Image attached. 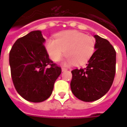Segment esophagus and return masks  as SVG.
Returning <instances> with one entry per match:
<instances>
[{
  "mask_svg": "<svg viewBox=\"0 0 127 127\" xmlns=\"http://www.w3.org/2000/svg\"><path fill=\"white\" fill-rule=\"evenodd\" d=\"M66 70H67V68H64V67L62 68V71L63 72L66 71Z\"/></svg>",
  "mask_w": 127,
  "mask_h": 127,
  "instance_id": "obj_1",
  "label": "esophagus"
}]
</instances>
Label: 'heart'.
Wrapping results in <instances>:
<instances>
[{"label": "heart", "instance_id": "obj_1", "mask_svg": "<svg viewBox=\"0 0 127 127\" xmlns=\"http://www.w3.org/2000/svg\"><path fill=\"white\" fill-rule=\"evenodd\" d=\"M45 48L50 58L57 62L64 55L66 65L80 66L88 61L94 53L95 41L92 36L77 31H65L56 35L55 39H49Z\"/></svg>", "mask_w": 127, "mask_h": 127}]
</instances>
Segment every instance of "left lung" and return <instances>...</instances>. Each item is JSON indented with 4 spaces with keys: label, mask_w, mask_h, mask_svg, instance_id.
<instances>
[{
    "label": "left lung",
    "mask_w": 127,
    "mask_h": 127,
    "mask_svg": "<svg viewBox=\"0 0 127 127\" xmlns=\"http://www.w3.org/2000/svg\"><path fill=\"white\" fill-rule=\"evenodd\" d=\"M95 51L86 67L72 70V92L78 99L90 102L100 99L110 89L115 74L116 52L108 41L97 35Z\"/></svg>",
    "instance_id": "left-lung-1"
}]
</instances>
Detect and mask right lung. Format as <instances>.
I'll use <instances>...</instances> for the list:
<instances>
[{"instance_id": "add662e5", "label": "right lung", "mask_w": 127, "mask_h": 127, "mask_svg": "<svg viewBox=\"0 0 127 127\" xmlns=\"http://www.w3.org/2000/svg\"><path fill=\"white\" fill-rule=\"evenodd\" d=\"M45 41L41 31H32L17 39L9 54L15 88L31 102H41L49 98L61 73V67L49 58Z\"/></svg>"}]
</instances>
